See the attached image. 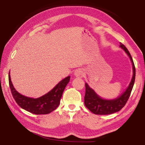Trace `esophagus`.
Here are the masks:
<instances>
[{
    "mask_svg": "<svg viewBox=\"0 0 145 145\" xmlns=\"http://www.w3.org/2000/svg\"><path fill=\"white\" fill-rule=\"evenodd\" d=\"M74 74L77 78H82V77L84 76V72L82 69H77V70L74 71Z\"/></svg>",
    "mask_w": 145,
    "mask_h": 145,
    "instance_id": "1",
    "label": "esophagus"
}]
</instances>
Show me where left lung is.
Segmentation results:
<instances>
[{"label": "left lung", "instance_id": "8db88e82", "mask_svg": "<svg viewBox=\"0 0 145 145\" xmlns=\"http://www.w3.org/2000/svg\"><path fill=\"white\" fill-rule=\"evenodd\" d=\"M120 46L128 55L132 63L133 76L126 90L120 96L112 100L102 98L92 88H90L86 82L85 83L86 92L84 96V104L86 108L94 114L108 115L118 112L123 108L130 96L135 80V67L131 55L127 49L121 43H120Z\"/></svg>", "mask_w": 145, "mask_h": 145}]
</instances>
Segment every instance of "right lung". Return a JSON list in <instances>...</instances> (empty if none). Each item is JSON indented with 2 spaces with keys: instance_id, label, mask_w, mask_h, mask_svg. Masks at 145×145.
Returning <instances> with one entry per match:
<instances>
[{
  "instance_id": "obj_1",
  "label": "right lung",
  "mask_w": 145,
  "mask_h": 145,
  "mask_svg": "<svg viewBox=\"0 0 145 145\" xmlns=\"http://www.w3.org/2000/svg\"><path fill=\"white\" fill-rule=\"evenodd\" d=\"M71 76H68L61 80L52 90L37 98H29L20 94L16 90L8 74L9 85L13 98L19 106L33 114H48L54 111L60 104L63 91L69 82Z\"/></svg>"
}]
</instances>
